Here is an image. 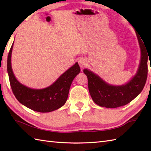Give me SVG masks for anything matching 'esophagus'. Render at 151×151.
I'll list each match as a JSON object with an SVG mask.
<instances>
[{
    "instance_id": "obj_1",
    "label": "esophagus",
    "mask_w": 151,
    "mask_h": 151,
    "mask_svg": "<svg viewBox=\"0 0 151 151\" xmlns=\"http://www.w3.org/2000/svg\"><path fill=\"white\" fill-rule=\"evenodd\" d=\"M86 63H87V61H86V59H84V58L79 59L78 64H79V65L81 66V67H82V68H83V67L86 66Z\"/></svg>"
}]
</instances>
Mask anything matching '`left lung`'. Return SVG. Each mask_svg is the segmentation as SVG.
Masks as SVG:
<instances>
[{
	"label": "left lung",
	"mask_w": 151,
	"mask_h": 151,
	"mask_svg": "<svg viewBox=\"0 0 151 151\" xmlns=\"http://www.w3.org/2000/svg\"><path fill=\"white\" fill-rule=\"evenodd\" d=\"M136 35L141 50L140 62L136 75L127 84L121 86L109 84L91 70L88 69L83 70L88 77L89 91L93 101L100 106L114 108L126 105L143 90L148 73L149 54L143 40L140 39L142 37L137 33Z\"/></svg>",
	"instance_id": "left-lung-1"
}]
</instances>
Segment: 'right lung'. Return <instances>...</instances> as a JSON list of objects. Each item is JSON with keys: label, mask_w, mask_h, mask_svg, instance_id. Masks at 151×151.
<instances>
[{"label": "right lung", "mask_w": 151, "mask_h": 151, "mask_svg": "<svg viewBox=\"0 0 151 151\" xmlns=\"http://www.w3.org/2000/svg\"><path fill=\"white\" fill-rule=\"evenodd\" d=\"M13 43L8 56L7 69L9 82L15 97L22 105L34 111L46 113L57 110L65 104L69 89L75 76L81 72L78 63L70 67L52 85L43 89H32L21 84L12 68Z\"/></svg>", "instance_id": "add662e5"}]
</instances>
